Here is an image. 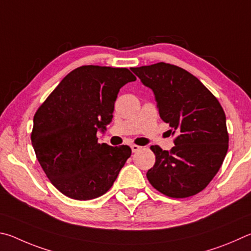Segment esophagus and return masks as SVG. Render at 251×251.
<instances>
[{
  "mask_svg": "<svg viewBox=\"0 0 251 251\" xmlns=\"http://www.w3.org/2000/svg\"><path fill=\"white\" fill-rule=\"evenodd\" d=\"M131 150H132V152H138L139 150H141V147L137 146V144H132L131 146Z\"/></svg>",
  "mask_w": 251,
  "mask_h": 251,
  "instance_id": "esophagus-1",
  "label": "esophagus"
}]
</instances>
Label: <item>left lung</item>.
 <instances>
[{"mask_svg":"<svg viewBox=\"0 0 251 251\" xmlns=\"http://www.w3.org/2000/svg\"><path fill=\"white\" fill-rule=\"evenodd\" d=\"M131 70L153 91L161 119L176 133L171 151L151 147L155 164L147 173L149 182L174 199L197 194L217 174L228 150L221 103L199 79L177 66L157 63Z\"/></svg>","mask_w":251,"mask_h":251,"instance_id":"left-lung-1","label":"left lung"}]
</instances>
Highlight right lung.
Listing matches in <instances>:
<instances>
[{
	"label": "right lung",
	"instance_id": "add662e5",
	"mask_svg": "<svg viewBox=\"0 0 251 251\" xmlns=\"http://www.w3.org/2000/svg\"><path fill=\"white\" fill-rule=\"evenodd\" d=\"M126 68L81 66L69 73L34 116L30 139L52 185L78 201L107 193L131 155L128 146L98 143L113 118L114 101L126 83Z\"/></svg>",
	"mask_w": 251,
	"mask_h": 251
}]
</instances>
